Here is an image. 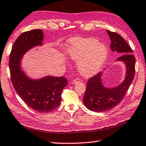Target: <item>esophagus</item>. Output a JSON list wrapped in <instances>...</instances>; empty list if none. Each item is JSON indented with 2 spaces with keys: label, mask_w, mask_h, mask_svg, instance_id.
<instances>
[{
  "label": "esophagus",
  "mask_w": 146,
  "mask_h": 146,
  "mask_svg": "<svg viewBox=\"0 0 146 146\" xmlns=\"http://www.w3.org/2000/svg\"><path fill=\"white\" fill-rule=\"evenodd\" d=\"M80 81H81V79H80L79 78H77V79L72 80V81H70V82L72 83V84H76V82H80Z\"/></svg>",
  "instance_id": "esophagus-1"
}]
</instances>
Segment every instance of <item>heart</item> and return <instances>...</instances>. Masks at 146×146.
<instances>
[{
    "label": "heart",
    "instance_id": "heart-1",
    "mask_svg": "<svg viewBox=\"0 0 146 146\" xmlns=\"http://www.w3.org/2000/svg\"><path fill=\"white\" fill-rule=\"evenodd\" d=\"M67 52L71 58L78 61V70L84 76H90L98 72L107 55L106 47L92 38H72L68 43Z\"/></svg>",
    "mask_w": 146,
    "mask_h": 146
}]
</instances>
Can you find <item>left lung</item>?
I'll return each instance as SVG.
<instances>
[{
    "label": "left lung",
    "instance_id": "1",
    "mask_svg": "<svg viewBox=\"0 0 146 146\" xmlns=\"http://www.w3.org/2000/svg\"><path fill=\"white\" fill-rule=\"evenodd\" d=\"M107 33L111 40V50L113 52L123 54L117 60L125 62L127 72L123 82L113 88L104 87L102 82V72L98 73L89 79L83 102L86 108L96 112L109 110L121 102L132 84L135 72V58L132 54L133 51L129 44L117 33L109 30Z\"/></svg>",
    "mask_w": 146,
    "mask_h": 146
}]
</instances>
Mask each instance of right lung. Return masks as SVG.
Here are the masks:
<instances>
[{"label": "right lung", "instance_id": "add662e5", "mask_svg": "<svg viewBox=\"0 0 146 146\" xmlns=\"http://www.w3.org/2000/svg\"><path fill=\"white\" fill-rule=\"evenodd\" d=\"M43 37L40 29L21 34L12 47L9 64L14 88L24 102L38 113H49L60 105L62 91L67 84V79L47 76L39 80H31L20 68L24 53L42 44Z\"/></svg>", "mask_w": 146, "mask_h": 146}]
</instances>
